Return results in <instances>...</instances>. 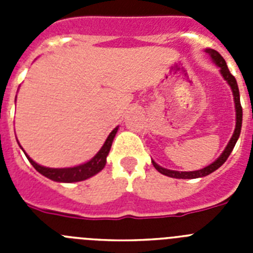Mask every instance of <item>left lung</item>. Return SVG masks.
<instances>
[{
    "label": "left lung",
    "mask_w": 253,
    "mask_h": 253,
    "mask_svg": "<svg viewBox=\"0 0 253 253\" xmlns=\"http://www.w3.org/2000/svg\"><path fill=\"white\" fill-rule=\"evenodd\" d=\"M205 53L211 57L214 63L219 67V71L222 73L223 78H224L225 81L228 82V84L231 86L232 92H233V99H234V107H236V129H234V133L232 135L231 140L227 144L225 149L223 151V153L214 161L213 163H210L209 166L204 167L202 169H198V171H189V172H182V171H173V169H167L165 167H161L160 165L152 161L153 163L154 169H157L158 172H161L162 175L169 176V177H173V178H198V177H204V176L210 175L211 172H214L215 169H218L219 167L222 166L223 163L227 161V158L229 157V154L231 152L233 151L234 146H236L237 140L240 138L241 134V128H242V106H241V100H240V90H238V84H237L236 78L234 76H232V73L229 72V69H228L227 63H225V60L223 59V57L219 54L218 51L214 50V49H205Z\"/></svg>",
    "instance_id": "8db88e82"
}]
</instances>
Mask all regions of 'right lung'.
<instances>
[{"mask_svg": "<svg viewBox=\"0 0 253 253\" xmlns=\"http://www.w3.org/2000/svg\"><path fill=\"white\" fill-rule=\"evenodd\" d=\"M118 128H119V126H116V128L109 134V137L106 138L101 149H100L88 162L82 163L80 166L68 167V169H49V167H44L38 165V163L35 162V161L31 160L26 153L25 156L28 157L29 162L34 166V169H37L39 173H42L43 176H45V177L50 178V180L53 181H57V182H77V181L87 180V178L92 177L96 173H99V172L104 169L105 165H106V157L107 154H109V152H110L111 144H113V140L114 138H115ZM22 151H24V149H22Z\"/></svg>", "mask_w": 253, "mask_h": 253, "instance_id": "1", "label": "right lung"}]
</instances>
